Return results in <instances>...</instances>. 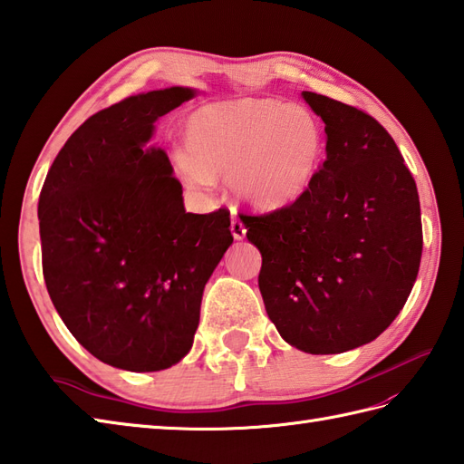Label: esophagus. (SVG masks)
Here are the masks:
<instances>
[{
  "mask_svg": "<svg viewBox=\"0 0 464 464\" xmlns=\"http://www.w3.org/2000/svg\"><path fill=\"white\" fill-rule=\"evenodd\" d=\"M230 232H232V236H234V240H244V238H246V226H244V222L238 218V216H232Z\"/></svg>",
  "mask_w": 464,
  "mask_h": 464,
  "instance_id": "obj_1",
  "label": "esophagus"
}]
</instances>
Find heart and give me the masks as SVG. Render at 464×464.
<instances>
[{
	"mask_svg": "<svg viewBox=\"0 0 464 464\" xmlns=\"http://www.w3.org/2000/svg\"><path fill=\"white\" fill-rule=\"evenodd\" d=\"M187 154L177 172L190 188L228 177L232 192L258 208H282L312 187L324 157V132L300 105L236 99L194 111L184 125Z\"/></svg>",
	"mask_w": 464,
	"mask_h": 464,
	"instance_id": "obj_1",
	"label": "heart"
}]
</instances>
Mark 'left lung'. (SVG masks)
I'll return each mask as SVG.
<instances>
[{
  "instance_id": "1",
  "label": "left lung",
  "mask_w": 464,
  "mask_h": 464,
  "mask_svg": "<svg viewBox=\"0 0 464 464\" xmlns=\"http://www.w3.org/2000/svg\"><path fill=\"white\" fill-rule=\"evenodd\" d=\"M325 122V160L294 204L240 214L262 254L258 285L287 343L314 355L373 342L419 274L417 184L389 132L345 102L302 92Z\"/></svg>"
}]
</instances>
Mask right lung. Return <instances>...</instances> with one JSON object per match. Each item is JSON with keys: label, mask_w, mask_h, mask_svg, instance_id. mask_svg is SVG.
<instances>
[{"label": "right lung", "mask_w": 464, "mask_h": 464, "mask_svg": "<svg viewBox=\"0 0 464 464\" xmlns=\"http://www.w3.org/2000/svg\"><path fill=\"white\" fill-rule=\"evenodd\" d=\"M197 89L140 92L89 117L51 164L39 197L51 302L99 362L145 373L190 352L204 285L230 248V212L184 210L154 122Z\"/></svg>", "instance_id": "right-lung-1"}]
</instances>
